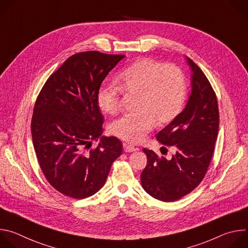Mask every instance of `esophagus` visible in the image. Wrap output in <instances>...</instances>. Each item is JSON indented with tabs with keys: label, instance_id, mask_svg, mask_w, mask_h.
Returning a JSON list of instances; mask_svg holds the SVG:
<instances>
[{
	"label": "esophagus",
	"instance_id": "34e87169",
	"mask_svg": "<svg viewBox=\"0 0 248 248\" xmlns=\"http://www.w3.org/2000/svg\"><path fill=\"white\" fill-rule=\"evenodd\" d=\"M137 148H135L134 146L132 145H129V144H124V152H134L136 151Z\"/></svg>",
	"mask_w": 248,
	"mask_h": 248
}]
</instances>
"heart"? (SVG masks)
Wrapping results in <instances>:
<instances>
[{
  "label": "heart",
  "mask_w": 248,
  "mask_h": 248,
  "mask_svg": "<svg viewBox=\"0 0 248 248\" xmlns=\"http://www.w3.org/2000/svg\"><path fill=\"white\" fill-rule=\"evenodd\" d=\"M119 86L102 85L97 92L99 108L109 115L118 112L123 93L137 96L136 113L124 115L111 124V132L129 143L142 141L154 124L170 123L185 105L186 81L174 64H163L150 58L140 59L118 77Z\"/></svg>",
  "instance_id": "1"
}]
</instances>
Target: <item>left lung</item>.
Returning a JSON list of instances; mask_svg holds the SVG:
<instances>
[{
    "label": "left lung",
    "instance_id": "8db88e82",
    "mask_svg": "<svg viewBox=\"0 0 248 248\" xmlns=\"http://www.w3.org/2000/svg\"><path fill=\"white\" fill-rule=\"evenodd\" d=\"M192 90L185 110L175 117L156 138L173 146L170 160L144 148L147 165L140 180L152 197L171 202L190 193L204 179L214 153L219 130V107L216 93L200 67L189 58Z\"/></svg>",
    "mask_w": 248,
    "mask_h": 248
}]
</instances>
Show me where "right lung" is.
<instances>
[{
  "label": "right lung",
  "instance_id": "1",
  "mask_svg": "<svg viewBox=\"0 0 248 248\" xmlns=\"http://www.w3.org/2000/svg\"><path fill=\"white\" fill-rule=\"evenodd\" d=\"M124 58L98 51L75 54L51 75L35 102L34 150L48 183L65 196L83 199L95 194L122 155L120 139L100 137L104 117L97 92ZM98 138L99 144L92 148Z\"/></svg>",
  "mask_w": 248,
  "mask_h": 248
}]
</instances>
